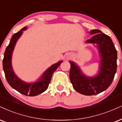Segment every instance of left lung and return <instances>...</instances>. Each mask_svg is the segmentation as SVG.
Listing matches in <instances>:
<instances>
[{
    "instance_id": "1",
    "label": "left lung",
    "mask_w": 122,
    "mask_h": 122,
    "mask_svg": "<svg viewBox=\"0 0 122 122\" xmlns=\"http://www.w3.org/2000/svg\"><path fill=\"white\" fill-rule=\"evenodd\" d=\"M94 36L86 43L96 44L101 57L98 74L93 77L85 75L73 61H70L69 77L74 90L85 95L97 94L106 90L114 80L117 69V51L111 38L98 29L90 31Z\"/></svg>"
}]
</instances>
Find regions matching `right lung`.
<instances>
[{
  "mask_svg": "<svg viewBox=\"0 0 122 122\" xmlns=\"http://www.w3.org/2000/svg\"><path fill=\"white\" fill-rule=\"evenodd\" d=\"M26 29V27L23 28L21 30L15 33L12 36L9 45L7 46L4 52V58L3 60V66L5 73V78L13 89H15L19 93L25 95L33 97L40 94L48 89L53 74L63 61H58V62L49 67L48 69L45 70L42 75L34 82L28 83L20 80L14 73L12 67V55L17 40Z\"/></svg>",
  "mask_w": 122,
  "mask_h": 122,
  "instance_id": "1",
  "label": "right lung"
}]
</instances>
